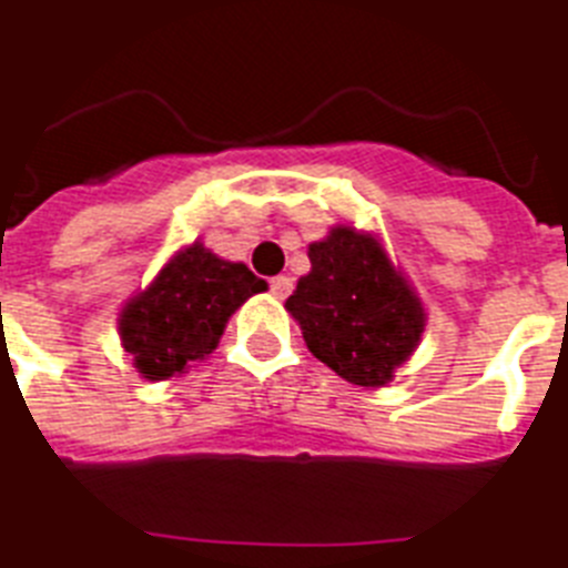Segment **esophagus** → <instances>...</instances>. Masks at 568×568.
I'll return each instance as SVG.
<instances>
[{
	"label": "esophagus",
	"mask_w": 568,
	"mask_h": 568,
	"mask_svg": "<svg viewBox=\"0 0 568 568\" xmlns=\"http://www.w3.org/2000/svg\"><path fill=\"white\" fill-rule=\"evenodd\" d=\"M290 290H293V278H290V275H275V278L270 281V293L275 298H287Z\"/></svg>",
	"instance_id": "1"
}]
</instances>
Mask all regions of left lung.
<instances>
[{
	"mask_svg": "<svg viewBox=\"0 0 568 568\" xmlns=\"http://www.w3.org/2000/svg\"><path fill=\"white\" fill-rule=\"evenodd\" d=\"M287 314L302 328L314 358L358 388H385L415 355L426 328L424 302L390 261L376 231L349 222L307 245Z\"/></svg>",
	"mask_w": 568,
	"mask_h": 568,
	"instance_id": "obj_1",
	"label": "left lung"
}]
</instances>
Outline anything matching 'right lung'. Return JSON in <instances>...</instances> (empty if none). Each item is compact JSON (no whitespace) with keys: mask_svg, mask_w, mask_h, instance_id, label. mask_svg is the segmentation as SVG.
<instances>
[{"mask_svg":"<svg viewBox=\"0 0 568 568\" xmlns=\"http://www.w3.org/2000/svg\"><path fill=\"white\" fill-rule=\"evenodd\" d=\"M263 290L266 281L245 263L224 261L195 240L126 298L118 337L142 379L165 382L204 362L222 341L227 320Z\"/></svg>","mask_w":568,"mask_h":568,"instance_id":"right-lung-1","label":"right lung"}]
</instances>
